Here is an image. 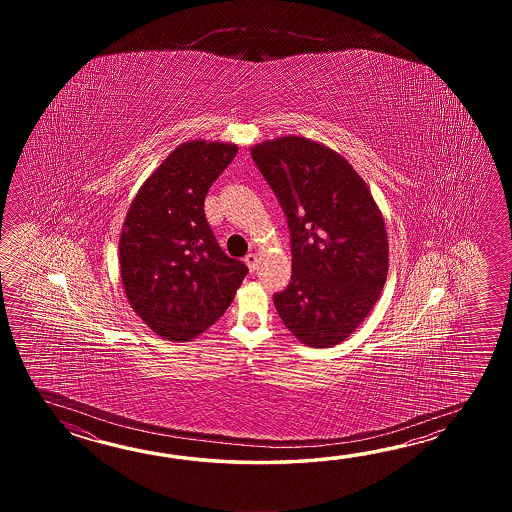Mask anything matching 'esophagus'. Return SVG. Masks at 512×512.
Masks as SVG:
<instances>
[{
    "instance_id": "1",
    "label": "esophagus",
    "mask_w": 512,
    "mask_h": 512,
    "mask_svg": "<svg viewBox=\"0 0 512 512\" xmlns=\"http://www.w3.org/2000/svg\"><path fill=\"white\" fill-rule=\"evenodd\" d=\"M245 263H247L249 271H256V269H258V254H254V252L247 254V256H245Z\"/></svg>"
}]
</instances>
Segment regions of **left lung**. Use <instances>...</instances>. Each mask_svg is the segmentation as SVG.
Here are the masks:
<instances>
[{"instance_id":"left-lung-1","label":"left lung","mask_w":512,"mask_h":512,"mask_svg":"<svg viewBox=\"0 0 512 512\" xmlns=\"http://www.w3.org/2000/svg\"><path fill=\"white\" fill-rule=\"evenodd\" d=\"M251 153L291 230L293 274L274 307L302 344L333 348L366 320L386 282L381 208L355 168L322 142L285 135Z\"/></svg>"}]
</instances>
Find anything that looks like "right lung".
I'll return each instance as SVG.
<instances>
[{
	"label": "right lung",
	"instance_id": "obj_1",
	"mask_svg": "<svg viewBox=\"0 0 512 512\" xmlns=\"http://www.w3.org/2000/svg\"><path fill=\"white\" fill-rule=\"evenodd\" d=\"M232 142H183L133 197L119 241L120 280L142 322L188 342L227 311L249 269L221 251L205 218L208 188L236 157Z\"/></svg>",
	"mask_w": 512,
	"mask_h": 512
}]
</instances>
